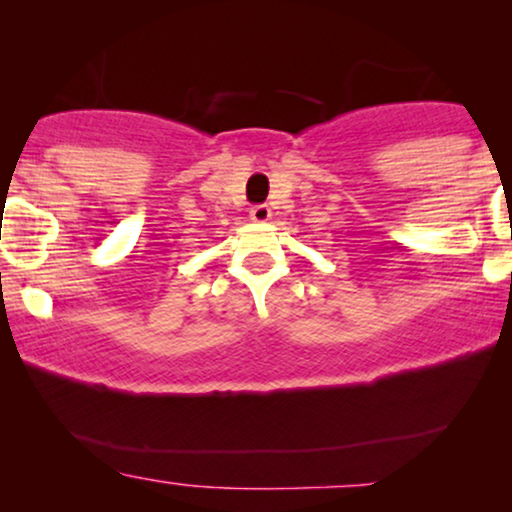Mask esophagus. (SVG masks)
Returning a JSON list of instances; mask_svg holds the SVG:
<instances>
[{"instance_id":"obj_1","label":"esophagus","mask_w":512,"mask_h":512,"mask_svg":"<svg viewBox=\"0 0 512 512\" xmlns=\"http://www.w3.org/2000/svg\"><path fill=\"white\" fill-rule=\"evenodd\" d=\"M249 216H251V221H256V223H265V221H270L272 212H270V207H268V205H256V207H251Z\"/></svg>"}]
</instances>
